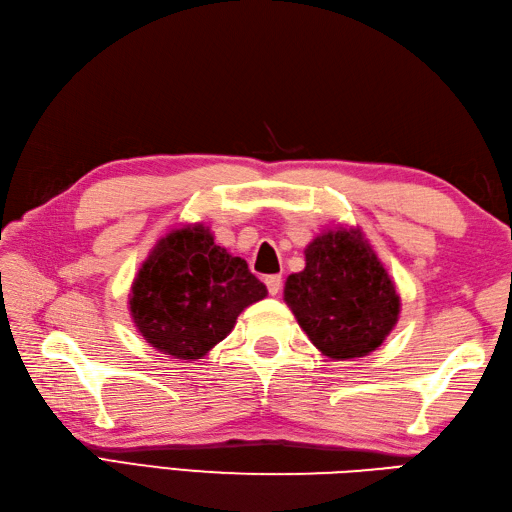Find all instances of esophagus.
I'll return each instance as SVG.
<instances>
[{"label":"esophagus","instance_id":"esophagus-1","mask_svg":"<svg viewBox=\"0 0 512 512\" xmlns=\"http://www.w3.org/2000/svg\"><path fill=\"white\" fill-rule=\"evenodd\" d=\"M266 288L270 295H279V290H282V275H268L266 277Z\"/></svg>","mask_w":512,"mask_h":512}]
</instances>
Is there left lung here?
I'll use <instances>...</instances> for the list:
<instances>
[{"mask_svg": "<svg viewBox=\"0 0 512 512\" xmlns=\"http://www.w3.org/2000/svg\"><path fill=\"white\" fill-rule=\"evenodd\" d=\"M306 268L288 275L284 302L330 359L366 357L399 319L397 288L359 228H330L304 250Z\"/></svg>", "mask_w": 512, "mask_h": 512, "instance_id": "obj_1", "label": "left lung"}]
</instances>
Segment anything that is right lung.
<instances>
[{"instance_id":"right-lung-1","label":"right lung","mask_w":512,"mask_h":512,"mask_svg":"<svg viewBox=\"0 0 512 512\" xmlns=\"http://www.w3.org/2000/svg\"><path fill=\"white\" fill-rule=\"evenodd\" d=\"M268 295L242 257L215 244L204 224L170 230L130 288L137 333L159 353L202 359L235 328L239 313Z\"/></svg>"}]
</instances>
